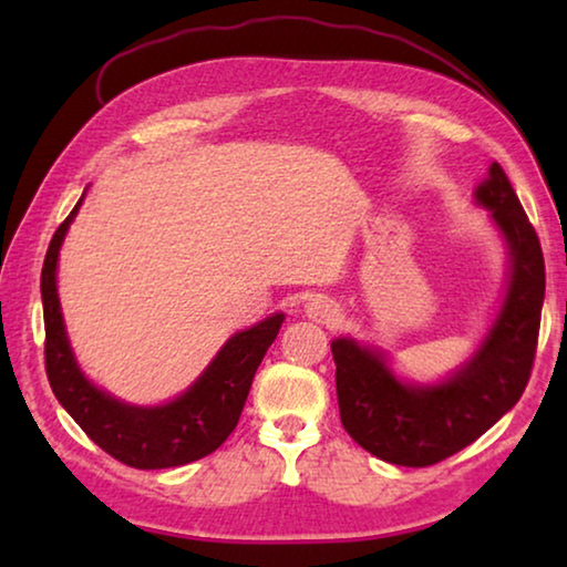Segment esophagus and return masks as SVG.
Masks as SVG:
<instances>
[{
    "label": "esophagus",
    "mask_w": 567,
    "mask_h": 567,
    "mask_svg": "<svg viewBox=\"0 0 567 567\" xmlns=\"http://www.w3.org/2000/svg\"><path fill=\"white\" fill-rule=\"evenodd\" d=\"M305 312L307 318L315 320V322H324V324H332L340 320V305L330 300L328 295H315L310 302L305 305Z\"/></svg>",
    "instance_id": "1"
}]
</instances>
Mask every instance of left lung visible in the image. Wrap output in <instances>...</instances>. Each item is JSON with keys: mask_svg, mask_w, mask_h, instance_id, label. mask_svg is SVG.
Segmentation results:
<instances>
[{"mask_svg": "<svg viewBox=\"0 0 567 567\" xmlns=\"http://www.w3.org/2000/svg\"><path fill=\"white\" fill-rule=\"evenodd\" d=\"M475 195L493 209L513 262L505 305L475 358L443 385L410 388L392 378L382 354L352 340L332 342L342 425L392 465L427 467L460 453L520 400L530 380L545 297L540 239L497 162Z\"/></svg>", "mask_w": 567, "mask_h": 567, "instance_id": "obj_1", "label": "left lung"}]
</instances>
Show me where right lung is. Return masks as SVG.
Returning a JSON list of instances; mask_svg holds the SVG:
<instances>
[{
  "instance_id": "1",
  "label": "right lung",
  "mask_w": 567,
  "mask_h": 567,
  "mask_svg": "<svg viewBox=\"0 0 567 567\" xmlns=\"http://www.w3.org/2000/svg\"><path fill=\"white\" fill-rule=\"evenodd\" d=\"M80 203L56 227L42 265L44 370L52 392L94 445L130 467H177L215 453L237 427L255 372L285 318L272 315L255 328L237 332L205 375L169 405L134 408L104 395L76 368L56 297V255Z\"/></svg>"
}]
</instances>
